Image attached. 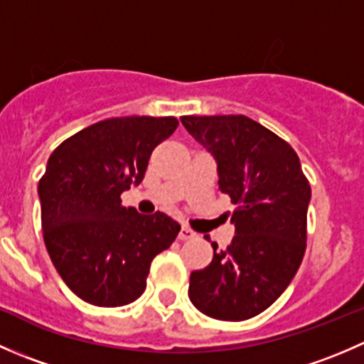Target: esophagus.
<instances>
[{"instance_id": "34e87169", "label": "esophagus", "mask_w": 364, "mask_h": 364, "mask_svg": "<svg viewBox=\"0 0 364 364\" xmlns=\"http://www.w3.org/2000/svg\"><path fill=\"white\" fill-rule=\"evenodd\" d=\"M197 234L193 232L192 229H188V227H181V230H179V234H178V237L181 241H188V240H193V237H196Z\"/></svg>"}]
</instances>
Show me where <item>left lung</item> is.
<instances>
[{
    "instance_id": "1",
    "label": "left lung",
    "mask_w": 364,
    "mask_h": 364,
    "mask_svg": "<svg viewBox=\"0 0 364 364\" xmlns=\"http://www.w3.org/2000/svg\"><path fill=\"white\" fill-rule=\"evenodd\" d=\"M183 127L211 153L218 186L236 209V236L208 267L190 274L193 306L218 321H247L289 287L306 248L311 188L291 144L247 116H183Z\"/></svg>"
}]
</instances>
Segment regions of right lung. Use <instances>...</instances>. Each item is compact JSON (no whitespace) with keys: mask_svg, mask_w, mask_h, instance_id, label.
<instances>
[{"mask_svg":"<svg viewBox=\"0 0 364 364\" xmlns=\"http://www.w3.org/2000/svg\"><path fill=\"white\" fill-rule=\"evenodd\" d=\"M178 124L172 116L112 117L77 132L49 156L38 183L43 241L60 277L86 303L137 299L151 260L181 230L165 213L141 215L121 204Z\"/></svg>","mask_w":364,"mask_h":364,"instance_id":"add662e5","label":"right lung"}]
</instances>
